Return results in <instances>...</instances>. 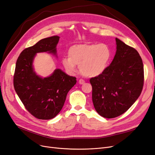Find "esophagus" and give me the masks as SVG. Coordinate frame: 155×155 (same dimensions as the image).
<instances>
[{"instance_id":"1","label":"esophagus","mask_w":155,"mask_h":155,"mask_svg":"<svg viewBox=\"0 0 155 155\" xmlns=\"http://www.w3.org/2000/svg\"><path fill=\"white\" fill-rule=\"evenodd\" d=\"M79 83L80 84V85H83V84H85V81H84L83 79H79Z\"/></svg>"}]
</instances>
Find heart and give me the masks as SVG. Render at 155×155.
Segmentation results:
<instances>
[{"label":"heart","mask_w":155,"mask_h":155,"mask_svg":"<svg viewBox=\"0 0 155 155\" xmlns=\"http://www.w3.org/2000/svg\"><path fill=\"white\" fill-rule=\"evenodd\" d=\"M68 57L62 59L67 71L74 74L76 65L83 76L94 78L100 76L107 69L111 58V51L105 44H79L68 50Z\"/></svg>","instance_id":"heart-1"}]
</instances>
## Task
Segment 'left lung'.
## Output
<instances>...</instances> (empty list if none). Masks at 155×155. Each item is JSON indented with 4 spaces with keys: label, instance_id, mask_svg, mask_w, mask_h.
I'll list each match as a JSON object with an SVG mask.
<instances>
[{
    "label": "left lung",
    "instance_id": "8db88e82",
    "mask_svg": "<svg viewBox=\"0 0 155 155\" xmlns=\"http://www.w3.org/2000/svg\"><path fill=\"white\" fill-rule=\"evenodd\" d=\"M116 45L110 64L102 74L90 79L94 107L106 118H116L127 110L143 85V65L138 51L118 38Z\"/></svg>",
    "mask_w": 155,
    "mask_h": 155
}]
</instances>
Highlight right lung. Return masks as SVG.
<instances>
[{
    "label": "right lung",
    "instance_id": "1",
    "mask_svg": "<svg viewBox=\"0 0 155 155\" xmlns=\"http://www.w3.org/2000/svg\"><path fill=\"white\" fill-rule=\"evenodd\" d=\"M58 35L43 39L23 50L17 59L13 85L26 109L35 118L50 120L62 109L68 91L76 83V78L56 68L48 77L35 71L34 61L37 53L46 52L58 58Z\"/></svg>",
    "mask_w": 155,
    "mask_h": 155
}]
</instances>
